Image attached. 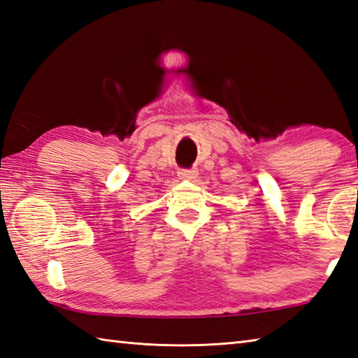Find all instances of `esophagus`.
<instances>
[{
    "mask_svg": "<svg viewBox=\"0 0 358 358\" xmlns=\"http://www.w3.org/2000/svg\"><path fill=\"white\" fill-rule=\"evenodd\" d=\"M180 177L183 180H195L199 177V171L196 169H189V171H180Z\"/></svg>",
    "mask_w": 358,
    "mask_h": 358,
    "instance_id": "1",
    "label": "esophagus"
}]
</instances>
